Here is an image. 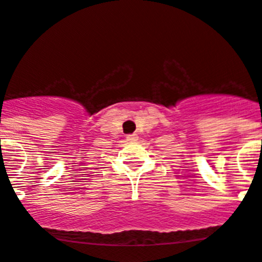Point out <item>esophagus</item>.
<instances>
[{
    "label": "esophagus",
    "mask_w": 262,
    "mask_h": 262,
    "mask_svg": "<svg viewBox=\"0 0 262 262\" xmlns=\"http://www.w3.org/2000/svg\"><path fill=\"white\" fill-rule=\"evenodd\" d=\"M126 139H128L129 142H136L137 139H138V137H137V134H128V136H126Z\"/></svg>",
    "instance_id": "34e87169"
}]
</instances>
